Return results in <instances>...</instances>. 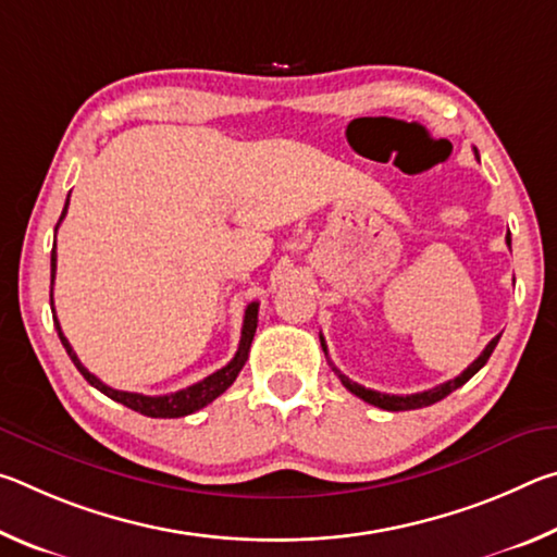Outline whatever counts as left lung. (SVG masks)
Listing matches in <instances>:
<instances>
[{"label": "left lung", "instance_id": "1", "mask_svg": "<svg viewBox=\"0 0 557 557\" xmlns=\"http://www.w3.org/2000/svg\"><path fill=\"white\" fill-rule=\"evenodd\" d=\"M479 157V154H476ZM506 243H508V248H511V235H506ZM319 338H322V348H324V354H326V344H324V336L319 334ZM498 338L502 336H494L492 342L486 344V348L482 354H479V358L471 366H467L465 371H461L457 379H451V381H447V383H442V385H437V388H430V391H422V393H410V395H391V393H379V391H371V388H363V385H358V383H354L351 379H346V375L342 373V371H336L338 373V379H342V383H344V388L346 391H351L354 395H358V398L361 400H366V403H371V405H375V408H383V410H391V412H398V410H418V408H428V405H432V403H437V400H442V398H447V395L451 393V391H457V388H461V385H465L471 375H474L479 369H482V366L488 361V356L494 354V348H496V344H498Z\"/></svg>", "mask_w": 557, "mask_h": 557}]
</instances>
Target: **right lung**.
Instances as JSON below:
<instances>
[{"instance_id":"1","label":"right lung","mask_w":557,"mask_h":557,"mask_svg":"<svg viewBox=\"0 0 557 557\" xmlns=\"http://www.w3.org/2000/svg\"><path fill=\"white\" fill-rule=\"evenodd\" d=\"M71 196V194H69ZM65 211H69V201L63 206V213L59 223L65 219ZM55 231H59V225H55ZM53 277H55V243H53V250H51V285H53ZM258 301H250L248 309H245V319H243V332H240V344H238V351H235L233 361L228 366H223L221 371L211 373L209 379H203L199 383L188 385L184 391H176V393H169V395H143V393H127V391H115L110 388V385L102 383L98 375H92L86 366L78 361V356H75L73 346L69 344V338L63 336L61 332V324L59 319H55V309H53V287H51V312H53V324H55V332H59L61 344L65 348V354L71 356V361L75 363V369L83 373V379H86L92 388H98L100 393H106L108 398L117 400L122 405H127L129 410L135 412H143L147 418H184V414H191L196 410L206 408V405L213 403L219 398L221 393H225L233 385V381L238 379L240 369L248 361V354H250V344H252V336H256V329H258Z\"/></svg>"}]
</instances>
